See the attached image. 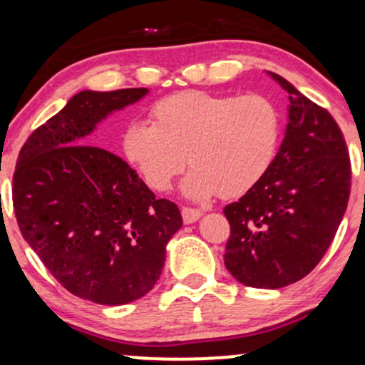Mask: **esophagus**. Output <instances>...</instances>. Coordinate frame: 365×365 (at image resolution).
<instances>
[{"instance_id": "34e87169", "label": "esophagus", "mask_w": 365, "mask_h": 365, "mask_svg": "<svg viewBox=\"0 0 365 365\" xmlns=\"http://www.w3.org/2000/svg\"><path fill=\"white\" fill-rule=\"evenodd\" d=\"M204 212L200 211V209H194V207H182V217L183 221H185L187 225L190 223H195L197 220H199L200 216H202Z\"/></svg>"}]
</instances>
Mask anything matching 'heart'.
<instances>
[{
	"label": "heart",
	"instance_id": "1",
	"mask_svg": "<svg viewBox=\"0 0 365 365\" xmlns=\"http://www.w3.org/2000/svg\"><path fill=\"white\" fill-rule=\"evenodd\" d=\"M154 123L132 121L121 137L130 165L153 190H166L185 165L180 183L194 200L244 195L273 165L282 115L261 94L226 96L187 91L153 106Z\"/></svg>",
	"mask_w": 365,
	"mask_h": 365
}]
</instances>
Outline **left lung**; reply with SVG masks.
Here are the masks:
<instances>
[{"label":"left lung","instance_id":"1","mask_svg":"<svg viewBox=\"0 0 365 365\" xmlns=\"http://www.w3.org/2000/svg\"><path fill=\"white\" fill-rule=\"evenodd\" d=\"M288 123L273 165L225 207L232 235L225 266L252 288H283L307 276L333 242L350 195V158L338 123L282 75Z\"/></svg>","mask_w":365,"mask_h":365}]
</instances>
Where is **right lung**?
<instances>
[{"label":"right lung","instance_id":"obj_1","mask_svg":"<svg viewBox=\"0 0 365 365\" xmlns=\"http://www.w3.org/2000/svg\"><path fill=\"white\" fill-rule=\"evenodd\" d=\"M148 94L81 91L32 132L16 161L20 232L66 290L94 304L123 305L153 290L183 225L177 204L156 199L123 159L89 144L103 120Z\"/></svg>","mask_w":365,"mask_h":365}]
</instances>
